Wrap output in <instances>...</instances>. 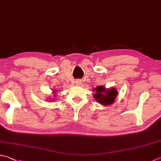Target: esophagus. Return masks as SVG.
<instances>
[{
	"mask_svg": "<svg viewBox=\"0 0 161 161\" xmlns=\"http://www.w3.org/2000/svg\"><path fill=\"white\" fill-rule=\"evenodd\" d=\"M81 80H79V79H78V80H75V85H76V86H80V85L82 84V83H81Z\"/></svg>",
	"mask_w": 161,
	"mask_h": 161,
	"instance_id": "34e87169",
	"label": "esophagus"
}]
</instances>
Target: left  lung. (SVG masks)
Masks as SVG:
<instances>
[{"mask_svg": "<svg viewBox=\"0 0 161 161\" xmlns=\"http://www.w3.org/2000/svg\"><path fill=\"white\" fill-rule=\"evenodd\" d=\"M94 98L99 104L102 105L108 106L114 103L118 95V91L114 87H111L109 89H106L105 87L101 86L94 88Z\"/></svg>", "mask_w": 161, "mask_h": 161, "instance_id": "obj_1", "label": "left lung"}]
</instances>
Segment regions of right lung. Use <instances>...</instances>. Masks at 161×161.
Here are the masks:
<instances>
[{
	"label": "right lung",
	"mask_w": 161,
	"mask_h": 161,
	"mask_svg": "<svg viewBox=\"0 0 161 161\" xmlns=\"http://www.w3.org/2000/svg\"><path fill=\"white\" fill-rule=\"evenodd\" d=\"M56 92H57V91H55V90H54V93H55ZM54 96H55V95H54Z\"/></svg>",
	"instance_id": "add662e5"
}]
</instances>
